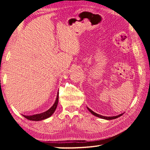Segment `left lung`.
Listing matches in <instances>:
<instances>
[{
	"label": "left lung",
	"instance_id": "obj_1",
	"mask_svg": "<svg viewBox=\"0 0 150 150\" xmlns=\"http://www.w3.org/2000/svg\"><path fill=\"white\" fill-rule=\"evenodd\" d=\"M87 109L88 110V111H89L91 114H93L94 116H96V117L100 118H102V119H105V120H113V119H116V118H117L118 117H120V116H121L124 113H124H122V114H120V115H116L115 116H102V115H98V114L95 112H93L92 110H91V109L88 108V107H87Z\"/></svg>",
	"mask_w": 150,
	"mask_h": 150
}]
</instances>
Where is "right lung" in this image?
<instances>
[{
    "label": "right lung",
    "instance_id": "1",
    "mask_svg": "<svg viewBox=\"0 0 150 150\" xmlns=\"http://www.w3.org/2000/svg\"><path fill=\"white\" fill-rule=\"evenodd\" d=\"M59 93H57V97H56V100H55V103L53 106L51 107L50 109H48L47 111H45L42 113H40V114H36V115H23L24 117H25L27 119H28L30 120H32V121H40V120H45L47 118L50 117L54 113V112L56 109L57 105H58V100H59Z\"/></svg>",
    "mask_w": 150,
    "mask_h": 150
}]
</instances>
